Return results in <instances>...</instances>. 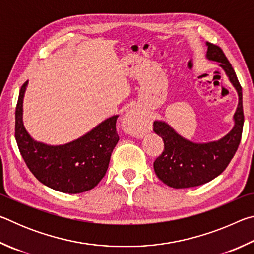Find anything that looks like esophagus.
<instances>
[{
  "mask_svg": "<svg viewBox=\"0 0 254 254\" xmlns=\"http://www.w3.org/2000/svg\"><path fill=\"white\" fill-rule=\"evenodd\" d=\"M123 124L127 131L134 133V134H140L145 130V123L142 117H140V114L133 110L128 111L126 114Z\"/></svg>",
  "mask_w": 254,
  "mask_h": 254,
  "instance_id": "34e87169",
  "label": "esophagus"
}]
</instances>
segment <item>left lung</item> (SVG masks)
<instances>
[{"label": "left lung", "mask_w": 254, "mask_h": 254, "mask_svg": "<svg viewBox=\"0 0 254 254\" xmlns=\"http://www.w3.org/2000/svg\"><path fill=\"white\" fill-rule=\"evenodd\" d=\"M207 58L221 63L231 83L239 94V105L234 114V127L223 139L208 143H194L178 135L168 124L154 121L153 131L162 137L165 149L153 162L158 178L173 188H189L213 180L229 166L242 137L244 123L242 87L233 67L220 47L206 42Z\"/></svg>", "instance_id": "obj_1"}]
</instances>
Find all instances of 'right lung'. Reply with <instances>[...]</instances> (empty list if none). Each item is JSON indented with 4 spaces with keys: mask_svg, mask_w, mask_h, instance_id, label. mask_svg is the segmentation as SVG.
Here are the masks:
<instances>
[{
    "mask_svg": "<svg viewBox=\"0 0 254 254\" xmlns=\"http://www.w3.org/2000/svg\"><path fill=\"white\" fill-rule=\"evenodd\" d=\"M28 81L21 86L15 109L14 135L25 165L40 183L66 194H79L96 186L104 177L119 139L118 115L87 134L64 145L36 142L22 123V102Z\"/></svg>",
    "mask_w": 254,
    "mask_h": 254,
    "instance_id": "add662e5",
    "label": "right lung"
}]
</instances>
